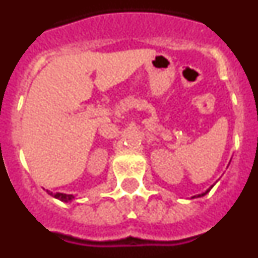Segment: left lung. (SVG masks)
Instances as JSON below:
<instances>
[{
  "label": "left lung",
  "instance_id": "8db88e82",
  "mask_svg": "<svg viewBox=\"0 0 258 258\" xmlns=\"http://www.w3.org/2000/svg\"><path fill=\"white\" fill-rule=\"evenodd\" d=\"M212 187H213V186H212ZM212 187H211V188H212ZM211 188H208V190H207V191H206V192H203V194H200V195H198V197H204V195H206V194H207V192H208V191H211Z\"/></svg>",
  "mask_w": 258,
  "mask_h": 258
}]
</instances>
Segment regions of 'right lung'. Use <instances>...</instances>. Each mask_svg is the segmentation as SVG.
I'll return each mask as SVG.
<instances>
[{"mask_svg": "<svg viewBox=\"0 0 258 258\" xmlns=\"http://www.w3.org/2000/svg\"><path fill=\"white\" fill-rule=\"evenodd\" d=\"M47 194H49V195H51V197L56 198V199H59L60 202H64V203L72 202V200L75 199L74 195H68V194H61V192L52 194V192H50V191H47Z\"/></svg>", "mask_w": 258, "mask_h": 258, "instance_id": "1", "label": "right lung"}]
</instances>
